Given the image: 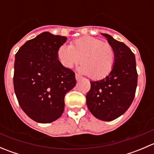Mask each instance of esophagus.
Here are the masks:
<instances>
[{"instance_id": "34e87169", "label": "esophagus", "mask_w": 154, "mask_h": 154, "mask_svg": "<svg viewBox=\"0 0 154 154\" xmlns=\"http://www.w3.org/2000/svg\"><path fill=\"white\" fill-rule=\"evenodd\" d=\"M75 78H76V80H81V79L83 78V77H82L81 76L79 75V74H75Z\"/></svg>"}]
</instances>
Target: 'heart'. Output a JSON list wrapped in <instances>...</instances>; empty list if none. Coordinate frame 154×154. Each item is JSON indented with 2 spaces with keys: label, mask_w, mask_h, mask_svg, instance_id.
Wrapping results in <instances>:
<instances>
[{
  "label": "heart",
  "mask_w": 154,
  "mask_h": 154,
  "mask_svg": "<svg viewBox=\"0 0 154 154\" xmlns=\"http://www.w3.org/2000/svg\"><path fill=\"white\" fill-rule=\"evenodd\" d=\"M57 57L65 68H71L81 63L79 71L94 80L104 78L112 71L116 62L114 48L94 37H83L74 40L71 45L58 49Z\"/></svg>",
  "instance_id": "obj_1"
}]
</instances>
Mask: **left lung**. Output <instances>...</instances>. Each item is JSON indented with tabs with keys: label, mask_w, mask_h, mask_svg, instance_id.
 <instances>
[{
	"label": "left lung",
	"mask_w": 154,
	"mask_h": 154,
	"mask_svg": "<svg viewBox=\"0 0 154 154\" xmlns=\"http://www.w3.org/2000/svg\"><path fill=\"white\" fill-rule=\"evenodd\" d=\"M116 51V62L105 78L90 81L91 88L86 94V104L91 114L105 122L115 120L128 109L137 87L136 57L125 43L102 33Z\"/></svg>",
	"instance_id": "left-lung-1"
}]
</instances>
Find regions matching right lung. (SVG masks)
<instances>
[{
  "mask_svg": "<svg viewBox=\"0 0 154 154\" xmlns=\"http://www.w3.org/2000/svg\"><path fill=\"white\" fill-rule=\"evenodd\" d=\"M66 39L42 32L26 42L15 54V95L23 111L38 123H51L62 116L65 95L76 85L74 71L65 68L57 57Z\"/></svg>",
  "mask_w": 154,
  "mask_h": 154,
  "instance_id": "1",
  "label": "right lung"
}]
</instances>
